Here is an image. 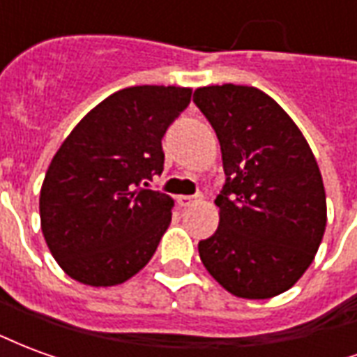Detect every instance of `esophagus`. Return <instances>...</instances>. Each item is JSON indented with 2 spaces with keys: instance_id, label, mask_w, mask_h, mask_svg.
<instances>
[{
  "instance_id": "34e87169",
  "label": "esophagus",
  "mask_w": 357,
  "mask_h": 357,
  "mask_svg": "<svg viewBox=\"0 0 357 357\" xmlns=\"http://www.w3.org/2000/svg\"><path fill=\"white\" fill-rule=\"evenodd\" d=\"M176 201H178L179 206H191L193 202L202 201V195H179V197H176Z\"/></svg>"
}]
</instances>
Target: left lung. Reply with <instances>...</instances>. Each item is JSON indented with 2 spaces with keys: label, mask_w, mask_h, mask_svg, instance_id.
Returning <instances> with one entry per match:
<instances>
[{
  "label": "left lung",
  "mask_w": 357,
  "mask_h": 357,
  "mask_svg": "<svg viewBox=\"0 0 357 357\" xmlns=\"http://www.w3.org/2000/svg\"><path fill=\"white\" fill-rule=\"evenodd\" d=\"M214 128L225 185L220 225L199 243L208 273L239 298H273L314 262L327 225L321 172L298 126L250 86L195 89Z\"/></svg>",
  "instance_id": "left-lung-1"
}]
</instances>
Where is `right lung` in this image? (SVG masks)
Instances as JSON below:
<instances>
[{"label":"right lung","mask_w":357,"mask_h":357,"mask_svg":"<svg viewBox=\"0 0 357 357\" xmlns=\"http://www.w3.org/2000/svg\"><path fill=\"white\" fill-rule=\"evenodd\" d=\"M189 101L191 88L120 89L63 141L43 179L40 218L66 275L89 287H112L153 258L174 201L141 185L162 174L164 133Z\"/></svg>","instance_id":"obj_1"}]
</instances>
